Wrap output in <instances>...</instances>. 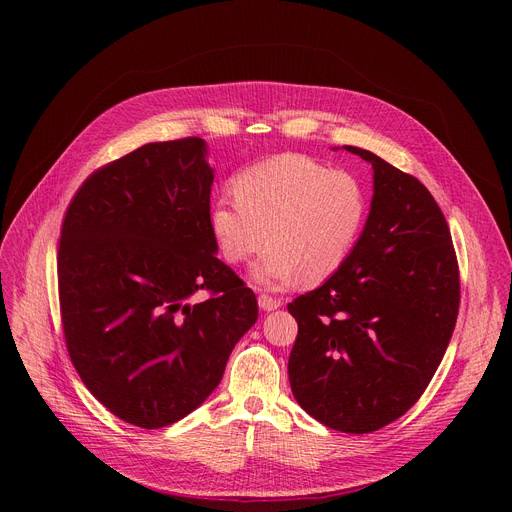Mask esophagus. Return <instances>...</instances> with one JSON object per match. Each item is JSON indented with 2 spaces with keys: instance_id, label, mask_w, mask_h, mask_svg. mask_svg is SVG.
Returning a JSON list of instances; mask_svg holds the SVG:
<instances>
[{
  "instance_id": "esophagus-1",
  "label": "esophagus",
  "mask_w": 512,
  "mask_h": 512,
  "mask_svg": "<svg viewBox=\"0 0 512 512\" xmlns=\"http://www.w3.org/2000/svg\"><path fill=\"white\" fill-rule=\"evenodd\" d=\"M257 303H259L261 311H276V309L282 307V301L270 297V294H261V297L257 299Z\"/></svg>"
}]
</instances>
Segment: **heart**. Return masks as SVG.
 Segmentation results:
<instances>
[{"label": "heart", "mask_w": 512, "mask_h": 512, "mask_svg": "<svg viewBox=\"0 0 512 512\" xmlns=\"http://www.w3.org/2000/svg\"><path fill=\"white\" fill-rule=\"evenodd\" d=\"M367 213V188L355 174L284 153L242 170L234 195L211 205L209 224L232 263L247 261L270 240L251 278L280 290L332 278L357 247Z\"/></svg>", "instance_id": "obj_1"}]
</instances>
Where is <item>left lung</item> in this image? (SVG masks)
<instances>
[{
	"mask_svg": "<svg viewBox=\"0 0 512 512\" xmlns=\"http://www.w3.org/2000/svg\"><path fill=\"white\" fill-rule=\"evenodd\" d=\"M344 149L373 168L371 207L340 270L288 303L299 324L288 380L313 419L344 434H369L405 415L434 378L461 286L432 193L375 153Z\"/></svg>",
	"mask_w": 512,
	"mask_h": 512,
	"instance_id": "1",
	"label": "left lung"
}]
</instances>
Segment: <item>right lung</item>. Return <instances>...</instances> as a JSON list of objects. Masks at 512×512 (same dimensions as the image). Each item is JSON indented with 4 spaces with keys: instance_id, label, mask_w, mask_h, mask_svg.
I'll return each mask as SVG.
<instances>
[{
    "instance_id": "add662e5",
    "label": "right lung",
    "mask_w": 512,
    "mask_h": 512,
    "mask_svg": "<svg viewBox=\"0 0 512 512\" xmlns=\"http://www.w3.org/2000/svg\"><path fill=\"white\" fill-rule=\"evenodd\" d=\"M203 139L149 143L91 174L62 224L58 286L70 359L116 417L166 427L218 388L257 321L218 259ZM199 289L212 297L191 304Z\"/></svg>"
}]
</instances>
